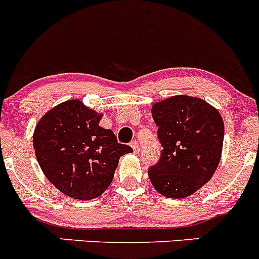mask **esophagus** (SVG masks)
<instances>
[{
  "label": "esophagus",
  "instance_id": "34e87169",
  "mask_svg": "<svg viewBox=\"0 0 259 259\" xmlns=\"http://www.w3.org/2000/svg\"><path fill=\"white\" fill-rule=\"evenodd\" d=\"M131 147H132V149H134V151L137 154V152L140 151V142L135 140V141L131 142Z\"/></svg>",
  "mask_w": 259,
  "mask_h": 259
}]
</instances>
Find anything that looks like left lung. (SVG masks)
I'll use <instances>...</instances> for the list:
<instances>
[{"label": "left lung", "instance_id": "8db88e82", "mask_svg": "<svg viewBox=\"0 0 259 259\" xmlns=\"http://www.w3.org/2000/svg\"><path fill=\"white\" fill-rule=\"evenodd\" d=\"M161 144L159 161L149 168V178L159 193L183 198L205 186L220 162L224 122L205 100L177 95L152 107Z\"/></svg>", "mask_w": 259, "mask_h": 259}]
</instances>
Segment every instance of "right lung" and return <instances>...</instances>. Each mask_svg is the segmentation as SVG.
Listing matches in <instances>:
<instances>
[{"label":"right lung","mask_w":259,"mask_h":259,"mask_svg":"<svg viewBox=\"0 0 259 259\" xmlns=\"http://www.w3.org/2000/svg\"><path fill=\"white\" fill-rule=\"evenodd\" d=\"M102 114L68 100L43 115L34 131L35 156L44 176L62 193L93 199L110 186L118 160L132 152L112 130L100 127Z\"/></svg>","instance_id":"add662e5"}]
</instances>
